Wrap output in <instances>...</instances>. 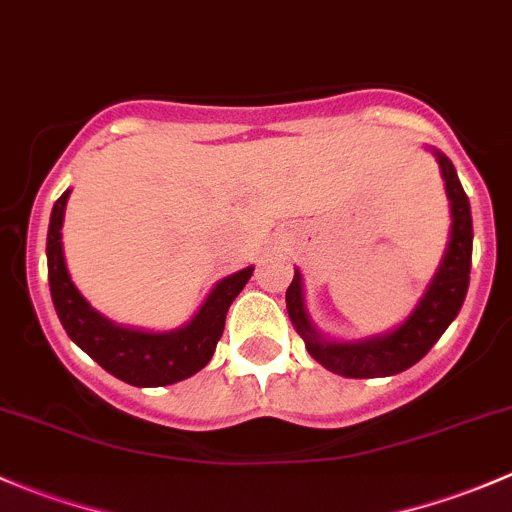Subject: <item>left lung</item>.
<instances>
[{
    "instance_id": "8db88e82",
    "label": "left lung",
    "mask_w": 512,
    "mask_h": 512,
    "mask_svg": "<svg viewBox=\"0 0 512 512\" xmlns=\"http://www.w3.org/2000/svg\"><path fill=\"white\" fill-rule=\"evenodd\" d=\"M438 160L443 185H446L448 208H451V232L441 265L433 272L431 282L423 289L421 299L409 317L394 329L361 339H332L317 329L304 299L302 272L294 267L292 285L287 287L289 322L304 339V347L324 369L349 379H381L406 371L428 354V349L441 339L448 324L461 312L471 282L473 255V218L471 203L458 180L456 168L438 148H428Z\"/></svg>"
}]
</instances>
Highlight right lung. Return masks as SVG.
Segmentation results:
<instances>
[{
    "label": "right lung",
    "mask_w": 512,
    "mask_h": 512,
    "mask_svg": "<svg viewBox=\"0 0 512 512\" xmlns=\"http://www.w3.org/2000/svg\"><path fill=\"white\" fill-rule=\"evenodd\" d=\"M71 188L54 203L46 235V265L49 289L56 314L76 347L84 349L108 374L131 386H168L198 374L210 359L225 329L227 309L242 292L255 267H245L215 282L198 312L170 332L116 324L96 312L89 299L79 292L66 267L61 227Z\"/></svg>",
    "instance_id": "right-lung-1"
}]
</instances>
